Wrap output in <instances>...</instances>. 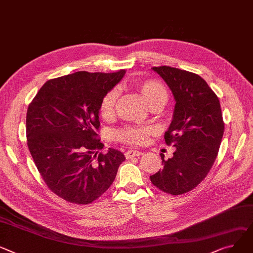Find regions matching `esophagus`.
Masks as SVG:
<instances>
[{"instance_id": "esophagus-1", "label": "esophagus", "mask_w": 253, "mask_h": 253, "mask_svg": "<svg viewBox=\"0 0 253 253\" xmlns=\"http://www.w3.org/2000/svg\"><path fill=\"white\" fill-rule=\"evenodd\" d=\"M143 153L140 150H137V149H129L127 150L125 153V157L126 159H131L133 157H138V156H141Z\"/></svg>"}]
</instances>
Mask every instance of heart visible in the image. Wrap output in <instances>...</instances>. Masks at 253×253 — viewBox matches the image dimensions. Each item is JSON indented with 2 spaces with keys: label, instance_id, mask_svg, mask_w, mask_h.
<instances>
[{
  "label": "heart",
  "instance_id": "1",
  "mask_svg": "<svg viewBox=\"0 0 253 253\" xmlns=\"http://www.w3.org/2000/svg\"><path fill=\"white\" fill-rule=\"evenodd\" d=\"M136 87L149 107L159 103H166L168 98L165 85L158 80L147 79L139 81L136 83ZM117 98L118 91L116 88H112L100 99L98 113L104 120L109 121L114 117ZM153 133V128L147 126H126L116 132V139L128 144L142 145L147 142L148 137Z\"/></svg>",
  "mask_w": 253,
  "mask_h": 253
}]
</instances>
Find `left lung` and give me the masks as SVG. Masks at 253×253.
Returning <instances> with one entry per match:
<instances>
[{
    "mask_svg": "<svg viewBox=\"0 0 253 253\" xmlns=\"http://www.w3.org/2000/svg\"><path fill=\"white\" fill-rule=\"evenodd\" d=\"M166 81L176 100L173 121L165 132L168 145L176 146L173 158L150 176L160 190L172 195L186 193L203 181L215 161L225 124L220 100L199 75L160 66L153 68Z\"/></svg>",
    "mask_w": 253,
    "mask_h": 253,
    "instance_id": "left-lung-1",
    "label": "left lung"
}]
</instances>
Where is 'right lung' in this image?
<instances>
[{"label": "right lung", "mask_w": 253, "mask_h": 253, "mask_svg": "<svg viewBox=\"0 0 253 253\" xmlns=\"http://www.w3.org/2000/svg\"><path fill=\"white\" fill-rule=\"evenodd\" d=\"M125 70L79 71L47 80L26 114L27 146L49 190L66 201L88 205L103 195L125 161L107 154L98 136V105Z\"/></svg>", "instance_id": "add662e5"}]
</instances>
